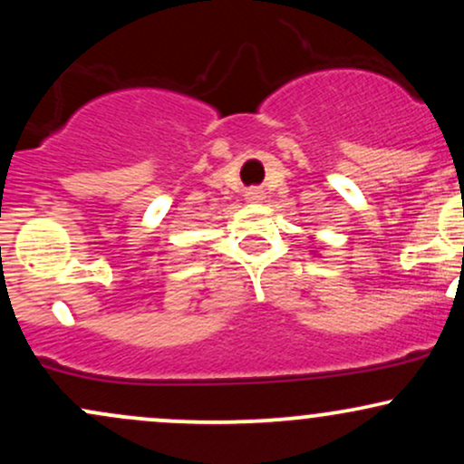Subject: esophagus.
I'll use <instances>...</instances> for the list:
<instances>
[{"mask_svg":"<svg viewBox=\"0 0 464 464\" xmlns=\"http://www.w3.org/2000/svg\"><path fill=\"white\" fill-rule=\"evenodd\" d=\"M246 200H248V202H262V200H264V191L257 189V188L248 189V191H246Z\"/></svg>","mask_w":464,"mask_h":464,"instance_id":"1","label":"esophagus"}]
</instances>
